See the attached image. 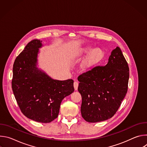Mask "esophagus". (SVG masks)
Segmentation results:
<instances>
[{"label":"esophagus","mask_w":147,"mask_h":147,"mask_svg":"<svg viewBox=\"0 0 147 147\" xmlns=\"http://www.w3.org/2000/svg\"><path fill=\"white\" fill-rule=\"evenodd\" d=\"M78 86V82L77 81H74V90L76 91L77 90Z\"/></svg>","instance_id":"1"}]
</instances>
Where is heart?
<instances>
[{
    "label": "heart",
    "mask_w": 147,
    "mask_h": 147,
    "mask_svg": "<svg viewBox=\"0 0 147 147\" xmlns=\"http://www.w3.org/2000/svg\"><path fill=\"white\" fill-rule=\"evenodd\" d=\"M88 54L89 55L82 61L81 65V69L84 70H89L98 65L105 56V52L102 49L96 48L92 49L91 46H87L74 52L73 57L76 59L81 58Z\"/></svg>",
    "instance_id": "1"
}]
</instances>
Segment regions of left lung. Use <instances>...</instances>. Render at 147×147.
Listing matches in <instances>:
<instances>
[{"label":"left lung","mask_w":147,"mask_h":147,"mask_svg":"<svg viewBox=\"0 0 147 147\" xmlns=\"http://www.w3.org/2000/svg\"><path fill=\"white\" fill-rule=\"evenodd\" d=\"M129 79V66L119 47L112 51L105 66L80 75L78 91L84 119L96 123L113 116L127 94Z\"/></svg>","instance_id":"1"}]
</instances>
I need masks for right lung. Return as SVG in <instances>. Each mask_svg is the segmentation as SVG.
Listing matches in <instances>:
<instances>
[{
    "label": "right lung",
    "mask_w": 147,
    "mask_h": 147,
    "mask_svg": "<svg viewBox=\"0 0 147 147\" xmlns=\"http://www.w3.org/2000/svg\"><path fill=\"white\" fill-rule=\"evenodd\" d=\"M42 40L34 39L16 57L13 68L12 90L22 112L40 123L57 117L60 104L74 91L72 79L53 80L36 67Z\"/></svg>",
    "instance_id": "add662e5"
}]
</instances>
